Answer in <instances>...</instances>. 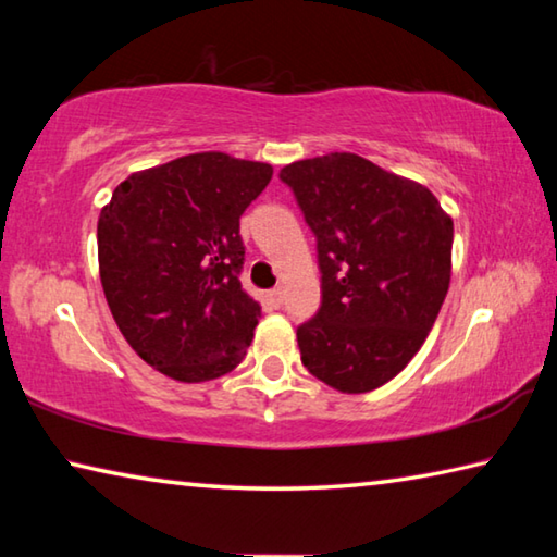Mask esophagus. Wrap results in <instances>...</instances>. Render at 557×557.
<instances>
[{
	"instance_id": "1",
	"label": "esophagus",
	"mask_w": 557,
	"mask_h": 557,
	"mask_svg": "<svg viewBox=\"0 0 557 557\" xmlns=\"http://www.w3.org/2000/svg\"><path fill=\"white\" fill-rule=\"evenodd\" d=\"M270 299H272V305L280 307V305H282V299H285V289H282V287L270 289Z\"/></svg>"
}]
</instances>
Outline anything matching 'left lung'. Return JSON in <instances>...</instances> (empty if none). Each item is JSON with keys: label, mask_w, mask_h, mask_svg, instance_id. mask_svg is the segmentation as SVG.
Masks as SVG:
<instances>
[{"label": "left lung", "mask_w": 557, "mask_h": 557, "mask_svg": "<svg viewBox=\"0 0 557 557\" xmlns=\"http://www.w3.org/2000/svg\"><path fill=\"white\" fill-rule=\"evenodd\" d=\"M317 238L322 307L297 326L305 369L342 393L395 379L447 297L455 225L410 178L334 152L280 172Z\"/></svg>", "instance_id": "8db88e82"}]
</instances>
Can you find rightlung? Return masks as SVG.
I'll return each instance as SVG.
<instances>
[{
	"instance_id": "1",
	"label": "right lung",
	"mask_w": 557,
	"mask_h": 557,
	"mask_svg": "<svg viewBox=\"0 0 557 557\" xmlns=\"http://www.w3.org/2000/svg\"><path fill=\"white\" fill-rule=\"evenodd\" d=\"M270 178V164L188 154L127 176L100 211L110 312L135 354L169 379H221L243 361L260 305L240 285V215Z\"/></svg>"
}]
</instances>
